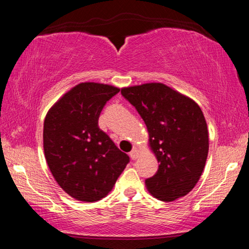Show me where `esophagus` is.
<instances>
[{"label":"esophagus","mask_w":249,"mask_h":249,"mask_svg":"<svg viewBox=\"0 0 249 249\" xmlns=\"http://www.w3.org/2000/svg\"><path fill=\"white\" fill-rule=\"evenodd\" d=\"M129 156H130V158L134 159V160L137 159L138 157H140V150H138L137 148H134V149L129 153Z\"/></svg>","instance_id":"34e87169"}]
</instances>
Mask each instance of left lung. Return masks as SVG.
I'll return each mask as SVG.
<instances>
[{
  "label": "left lung",
  "mask_w": 249,
  "mask_h": 249,
  "mask_svg": "<svg viewBox=\"0 0 249 249\" xmlns=\"http://www.w3.org/2000/svg\"><path fill=\"white\" fill-rule=\"evenodd\" d=\"M121 93L145 122L159 162L157 172L145 180L148 191L165 202L188 195L209 153L208 126L200 107L162 83L124 88Z\"/></svg>",
  "instance_id": "8db88e82"
}]
</instances>
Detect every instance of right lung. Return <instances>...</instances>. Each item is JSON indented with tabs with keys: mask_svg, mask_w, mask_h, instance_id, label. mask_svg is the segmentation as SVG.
<instances>
[{
	"mask_svg": "<svg viewBox=\"0 0 249 249\" xmlns=\"http://www.w3.org/2000/svg\"><path fill=\"white\" fill-rule=\"evenodd\" d=\"M119 92L108 84L79 83L46 115V161L62 190L75 200L102 199L129 162L128 156L99 127L104 105Z\"/></svg>",
	"mask_w": 249,
	"mask_h": 249,
	"instance_id": "right-lung-1",
	"label": "right lung"
}]
</instances>
